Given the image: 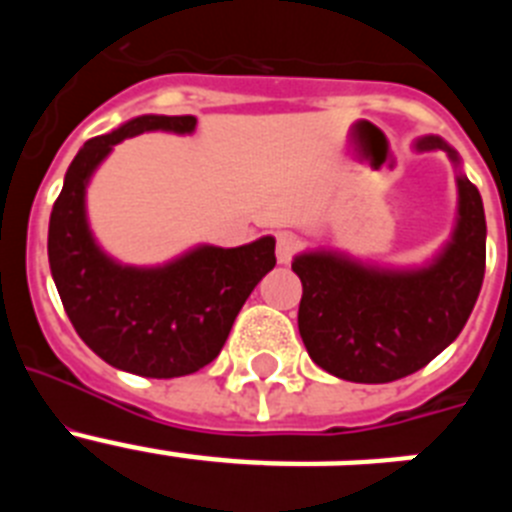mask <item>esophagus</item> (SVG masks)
<instances>
[{"instance_id":"obj_1","label":"esophagus","mask_w":512,"mask_h":512,"mask_svg":"<svg viewBox=\"0 0 512 512\" xmlns=\"http://www.w3.org/2000/svg\"><path fill=\"white\" fill-rule=\"evenodd\" d=\"M297 253H300V238L295 233H279L277 235V261L279 264H292Z\"/></svg>"}]
</instances>
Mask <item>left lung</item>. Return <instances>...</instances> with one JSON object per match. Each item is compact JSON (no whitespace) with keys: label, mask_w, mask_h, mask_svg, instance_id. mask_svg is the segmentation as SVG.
I'll list each match as a JSON object with an SVG mask.
<instances>
[{"label":"left lung","mask_w":512,"mask_h":512,"mask_svg":"<svg viewBox=\"0 0 512 512\" xmlns=\"http://www.w3.org/2000/svg\"><path fill=\"white\" fill-rule=\"evenodd\" d=\"M418 148H443L459 164L441 138H423ZM456 182L454 241L428 269H366L336 253L297 256V325L320 369L346 382H395L423 369L459 336L485 279L487 223L479 189L464 174Z\"/></svg>","instance_id":"8db88e82"}]
</instances>
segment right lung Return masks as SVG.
<instances>
[{
    "label": "right lung",
    "mask_w": 512,
    "mask_h": 512,
    "mask_svg": "<svg viewBox=\"0 0 512 512\" xmlns=\"http://www.w3.org/2000/svg\"><path fill=\"white\" fill-rule=\"evenodd\" d=\"M194 125L192 115H143L87 140L48 225V261L71 325L99 359L138 377H184L210 364L253 287L277 264L269 235L238 248L202 246L158 269L115 264L92 241L84 189L112 146L146 130L192 133Z\"/></svg>",
    "instance_id": "add662e5"
}]
</instances>
